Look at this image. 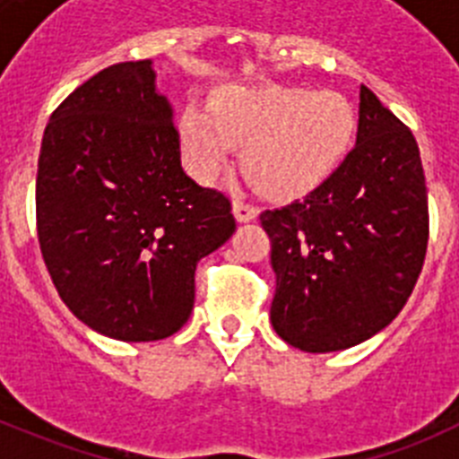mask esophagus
I'll return each mask as SVG.
<instances>
[{
    "label": "esophagus",
    "mask_w": 459,
    "mask_h": 459,
    "mask_svg": "<svg viewBox=\"0 0 459 459\" xmlns=\"http://www.w3.org/2000/svg\"><path fill=\"white\" fill-rule=\"evenodd\" d=\"M232 213L237 218V222H253L259 216V211L253 204H246L243 200H234Z\"/></svg>",
    "instance_id": "34e87169"
}]
</instances>
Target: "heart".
Listing matches in <instances>:
<instances>
[{
  "label": "heart",
  "mask_w": 459,
  "mask_h": 459,
  "mask_svg": "<svg viewBox=\"0 0 459 459\" xmlns=\"http://www.w3.org/2000/svg\"><path fill=\"white\" fill-rule=\"evenodd\" d=\"M359 137V117L335 91L232 84L209 100L188 103L177 117L184 165L202 184L230 168L246 147L243 169L275 202L303 200L333 181Z\"/></svg>",
  "instance_id": "b5f03b06"
}]
</instances>
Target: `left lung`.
Masks as SVG:
<instances>
[{
  "label": "left lung",
  "instance_id": "8db88e82",
  "mask_svg": "<svg viewBox=\"0 0 459 459\" xmlns=\"http://www.w3.org/2000/svg\"><path fill=\"white\" fill-rule=\"evenodd\" d=\"M359 137L333 181L259 221L271 238V324L310 354L350 350L388 326L428 248V190L416 137L360 84Z\"/></svg>",
  "mask_w": 459,
  "mask_h": 459
}]
</instances>
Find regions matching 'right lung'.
I'll list each match as a JSON object with an SVG mask.
<instances>
[{
    "mask_svg": "<svg viewBox=\"0 0 459 459\" xmlns=\"http://www.w3.org/2000/svg\"><path fill=\"white\" fill-rule=\"evenodd\" d=\"M36 225L62 301L96 333L153 342L188 322L197 262L237 222L225 195L181 168L152 59L103 68L52 112Z\"/></svg>",
    "mask_w": 459,
    "mask_h": 459,
    "instance_id": "obj_1",
    "label": "right lung"
}]
</instances>
